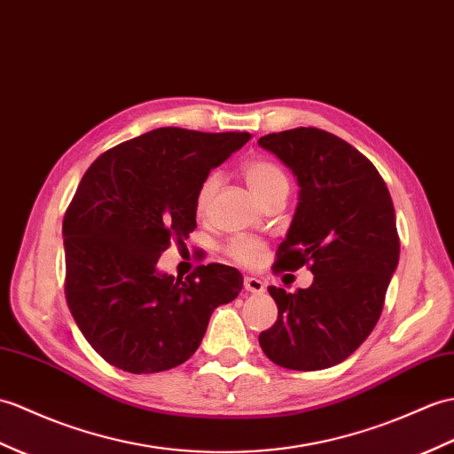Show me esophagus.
<instances>
[{
	"instance_id": "1",
	"label": "esophagus",
	"mask_w": 454,
	"mask_h": 454,
	"mask_svg": "<svg viewBox=\"0 0 454 454\" xmlns=\"http://www.w3.org/2000/svg\"><path fill=\"white\" fill-rule=\"evenodd\" d=\"M244 288H246V292H251V294H262L265 292V282L255 278V277H246Z\"/></svg>"
}]
</instances>
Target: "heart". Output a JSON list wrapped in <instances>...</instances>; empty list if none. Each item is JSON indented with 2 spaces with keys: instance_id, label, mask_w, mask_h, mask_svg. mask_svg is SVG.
I'll list each match as a JSON object with an SVG mask.
<instances>
[{
  "instance_id": "obj_1",
  "label": "heart",
  "mask_w": 454,
  "mask_h": 454,
  "mask_svg": "<svg viewBox=\"0 0 454 454\" xmlns=\"http://www.w3.org/2000/svg\"><path fill=\"white\" fill-rule=\"evenodd\" d=\"M244 176L246 182L251 187V192L255 193L259 201H265L267 197L278 192H286L288 193V176L284 174L282 168L270 160H262V158H257V160H249L244 164ZM220 184V176L216 172H210L203 177L201 185L197 189V197L195 203L199 210H205L213 199L216 187ZM228 253L236 261L244 262V265H255L261 257V244L257 239L251 238H236L228 244Z\"/></svg>"
}]
</instances>
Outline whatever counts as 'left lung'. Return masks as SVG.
<instances>
[{
  "label": "left lung",
  "instance_id": "obj_1",
  "mask_svg": "<svg viewBox=\"0 0 454 454\" xmlns=\"http://www.w3.org/2000/svg\"><path fill=\"white\" fill-rule=\"evenodd\" d=\"M259 146L300 187L275 269L309 262L313 272L305 290L269 288L278 317L259 344L286 370H325L356 352L383 311L400 255L393 199L375 166L333 133L298 128L261 137Z\"/></svg>",
  "mask_w": 454,
  "mask_h": 454
}]
</instances>
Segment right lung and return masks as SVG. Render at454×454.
Segmentation results:
<instances>
[{
    "mask_svg": "<svg viewBox=\"0 0 454 454\" xmlns=\"http://www.w3.org/2000/svg\"><path fill=\"white\" fill-rule=\"evenodd\" d=\"M249 133L160 128L100 154L63 218L66 296L84 339L129 373L172 370L195 354L210 315L244 286L210 262L185 280L156 267L197 228V189Z\"/></svg>",
    "mask_w": 454,
    "mask_h": 454,
    "instance_id": "add662e5",
    "label": "right lung"
}]
</instances>
